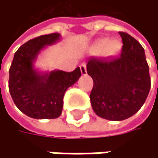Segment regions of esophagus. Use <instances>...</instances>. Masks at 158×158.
Segmentation results:
<instances>
[{
    "mask_svg": "<svg viewBox=\"0 0 158 158\" xmlns=\"http://www.w3.org/2000/svg\"><path fill=\"white\" fill-rule=\"evenodd\" d=\"M81 72L83 76H85L87 74V68H86V64H81Z\"/></svg>",
    "mask_w": 158,
    "mask_h": 158,
    "instance_id": "1",
    "label": "esophagus"
}]
</instances>
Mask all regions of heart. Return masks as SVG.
I'll use <instances>...</instances> for the list:
<instances>
[{
    "mask_svg": "<svg viewBox=\"0 0 158 158\" xmlns=\"http://www.w3.org/2000/svg\"><path fill=\"white\" fill-rule=\"evenodd\" d=\"M121 48V43L118 40H110L108 42L107 39H102L97 40L92 47V52L94 53H98L104 51V54L110 56L118 52Z\"/></svg>",
    "mask_w": 158,
    "mask_h": 158,
    "instance_id": "b5f03b06",
    "label": "heart"
}]
</instances>
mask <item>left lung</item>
<instances>
[{
	"label": "left lung",
	"instance_id": "1",
	"mask_svg": "<svg viewBox=\"0 0 158 158\" xmlns=\"http://www.w3.org/2000/svg\"><path fill=\"white\" fill-rule=\"evenodd\" d=\"M122 50L118 57L89 58L87 73L94 80L90 95L97 116L120 121L137 113L144 104L151 87L149 66L144 50L138 40L119 32Z\"/></svg>",
	"mask_w": 158,
	"mask_h": 158
}]
</instances>
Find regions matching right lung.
<instances>
[{
    "label": "right lung",
    "mask_w": 158,
    "mask_h": 158,
    "mask_svg": "<svg viewBox=\"0 0 158 158\" xmlns=\"http://www.w3.org/2000/svg\"><path fill=\"white\" fill-rule=\"evenodd\" d=\"M60 40L59 33L42 35L27 41L15 53L9 70V92L17 108L32 118L60 117L65 91L81 76L80 67L72 72H40L34 67L40 51Z\"/></svg>",
    "instance_id": "right-lung-1"
}]
</instances>
